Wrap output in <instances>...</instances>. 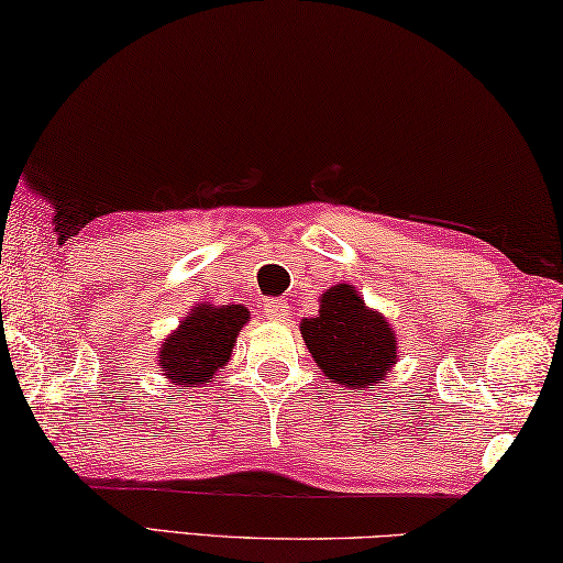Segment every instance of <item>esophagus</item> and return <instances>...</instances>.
Listing matches in <instances>:
<instances>
[{"instance_id": "34e87169", "label": "esophagus", "mask_w": 563, "mask_h": 563, "mask_svg": "<svg viewBox=\"0 0 563 563\" xmlns=\"http://www.w3.org/2000/svg\"><path fill=\"white\" fill-rule=\"evenodd\" d=\"M263 316H265L267 320H283L285 316H288V302L275 300V298L265 300V302H263Z\"/></svg>"}]
</instances>
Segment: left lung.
Wrapping results in <instances>:
<instances>
[{
    "label": "left lung",
    "instance_id": "1",
    "mask_svg": "<svg viewBox=\"0 0 563 563\" xmlns=\"http://www.w3.org/2000/svg\"><path fill=\"white\" fill-rule=\"evenodd\" d=\"M318 302V316L300 320V335L323 376L358 394L386 380L398 363V338L388 318L365 306L347 283L320 292Z\"/></svg>",
    "mask_w": 563,
    "mask_h": 563
}]
</instances>
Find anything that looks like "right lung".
<instances>
[{"label":"right lung","mask_w":563,"mask_h":563,"mask_svg":"<svg viewBox=\"0 0 563 563\" xmlns=\"http://www.w3.org/2000/svg\"><path fill=\"white\" fill-rule=\"evenodd\" d=\"M250 320L245 306L198 302L180 325L159 345L157 365L163 376L180 388H200L218 376L233 358V347Z\"/></svg>","instance_id":"obj_1"}]
</instances>
